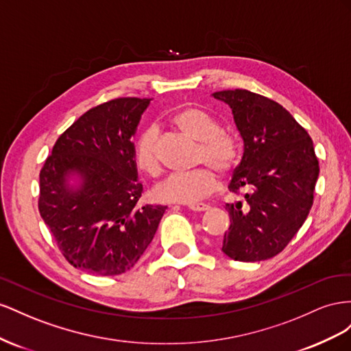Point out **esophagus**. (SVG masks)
Returning a JSON list of instances; mask_svg holds the SVG:
<instances>
[{"label": "esophagus", "mask_w": 351, "mask_h": 351, "mask_svg": "<svg viewBox=\"0 0 351 351\" xmlns=\"http://www.w3.org/2000/svg\"><path fill=\"white\" fill-rule=\"evenodd\" d=\"M188 208L193 210V212H206V210L210 208V206H207L204 203H197V204H189Z\"/></svg>", "instance_id": "1"}]
</instances>
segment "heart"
Here are the masks:
<instances>
[{
  "label": "heart",
  "instance_id": "heart-1",
  "mask_svg": "<svg viewBox=\"0 0 351 351\" xmlns=\"http://www.w3.org/2000/svg\"><path fill=\"white\" fill-rule=\"evenodd\" d=\"M172 123L198 143L197 165L191 173H175L158 182L153 194L160 203L194 204L216 191L219 173L229 175L239 160L238 136L228 129H220L217 120L199 107H184L172 116ZM134 160L139 170L157 176L162 170L157 152V129L149 126L139 134L134 147ZM212 165L214 168L209 167Z\"/></svg>",
  "mask_w": 351,
  "mask_h": 351
}]
</instances>
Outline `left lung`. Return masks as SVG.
<instances>
[{
    "label": "left lung",
    "instance_id": "obj_1",
    "mask_svg": "<svg viewBox=\"0 0 351 351\" xmlns=\"http://www.w3.org/2000/svg\"><path fill=\"white\" fill-rule=\"evenodd\" d=\"M232 108L244 141L243 160L229 191L243 202L228 203L231 225L222 252L238 262L279 254L312 208L319 162L306 129L281 104L247 89L213 94Z\"/></svg>",
    "mask_w": 351,
    "mask_h": 351
}]
</instances>
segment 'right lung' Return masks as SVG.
Masks as SVG:
<instances>
[{
    "instance_id": "1",
    "label": "right lung",
    "mask_w": 351,
    "mask_h": 351,
    "mask_svg": "<svg viewBox=\"0 0 351 351\" xmlns=\"http://www.w3.org/2000/svg\"><path fill=\"white\" fill-rule=\"evenodd\" d=\"M149 99L89 108L58 136L39 172L38 208L67 262L101 276L125 274L153 241L166 206H139L132 136ZM82 175L72 192L69 173Z\"/></svg>"
}]
</instances>
